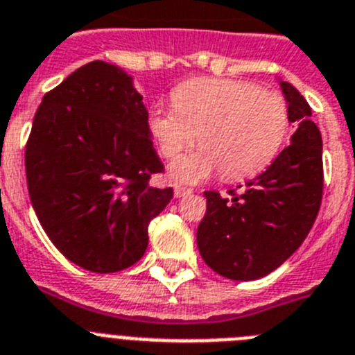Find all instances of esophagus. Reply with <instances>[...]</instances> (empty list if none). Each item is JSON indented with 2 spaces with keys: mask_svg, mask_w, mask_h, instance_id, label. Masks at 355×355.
Segmentation results:
<instances>
[{
  "mask_svg": "<svg viewBox=\"0 0 355 355\" xmlns=\"http://www.w3.org/2000/svg\"><path fill=\"white\" fill-rule=\"evenodd\" d=\"M193 191L187 189V187L182 186H175V198H184V196H189Z\"/></svg>",
  "mask_w": 355,
  "mask_h": 355,
  "instance_id": "34e87169",
  "label": "esophagus"
}]
</instances>
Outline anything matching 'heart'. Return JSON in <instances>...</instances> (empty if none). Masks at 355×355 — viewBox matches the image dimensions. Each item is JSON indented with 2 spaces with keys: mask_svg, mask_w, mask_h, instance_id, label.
<instances>
[{
  "mask_svg": "<svg viewBox=\"0 0 355 355\" xmlns=\"http://www.w3.org/2000/svg\"><path fill=\"white\" fill-rule=\"evenodd\" d=\"M148 130L160 155L175 159L198 139V152L171 164L182 184L225 180L261 173L279 155L289 132L284 98L241 80L196 78L173 91V107L153 105Z\"/></svg>",
  "mask_w": 355,
  "mask_h": 355,
  "instance_id": "heart-1",
  "label": "heart"
}]
</instances>
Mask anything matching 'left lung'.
<instances>
[{"label":"left lung","mask_w":355,"mask_h":355,"mask_svg":"<svg viewBox=\"0 0 355 355\" xmlns=\"http://www.w3.org/2000/svg\"><path fill=\"white\" fill-rule=\"evenodd\" d=\"M279 84L297 125L289 146L241 193H203L207 212L196 232L198 250L227 279L255 280L277 270L304 243L322 203V134L306 98L288 82Z\"/></svg>","instance_id":"8db88e82"}]
</instances>
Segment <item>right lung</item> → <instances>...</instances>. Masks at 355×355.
I'll return each mask as SVG.
<instances>
[{
    "label": "right lung",
    "mask_w": 355,
    "mask_h": 355,
    "mask_svg": "<svg viewBox=\"0 0 355 355\" xmlns=\"http://www.w3.org/2000/svg\"><path fill=\"white\" fill-rule=\"evenodd\" d=\"M134 78L94 60L46 92L24 164L33 211L58 250L94 273L139 261L148 225L173 189L150 186L164 171Z\"/></svg>",
    "instance_id": "1"
}]
</instances>
